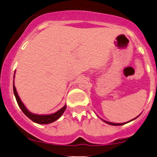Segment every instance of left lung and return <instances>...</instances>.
Here are the masks:
<instances>
[{
  "mask_svg": "<svg viewBox=\"0 0 157 157\" xmlns=\"http://www.w3.org/2000/svg\"><path fill=\"white\" fill-rule=\"evenodd\" d=\"M137 117H135V119H136ZM135 119H133V120H135ZM103 120L104 122H105L106 123H108V124L113 125V126H121V125H124V124H126V123H110V122H107V121H105V120ZM132 120H130V121H132Z\"/></svg>",
  "mask_w": 157,
  "mask_h": 157,
  "instance_id": "8db88e82",
  "label": "left lung"
}]
</instances>
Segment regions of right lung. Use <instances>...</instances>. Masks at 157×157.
Listing matches in <instances>:
<instances>
[{
  "mask_svg": "<svg viewBox=\"0 0 157 157\" xmlns=\"http://www.w3.org/2000/svg\"><path fill=\"white\" fill-rule=\"evenodd\" d=\"M13 92H14L16 101H17L19 108H20L21 110H22L23 113H24L30 119V120H32L33 122L39 123V124H49V123H52V122L56 121V120H57L59 117H61V116L63 114V113L65 112L66 109V105H65L63 108H61L60 110H58V111L56 112V113H52V114H49V115L34 114V113H31L30 111H29V110L25 107L24 104L22 103V101L20 99V98H19V96L18 95V93L16 90V87H15L14 86V80H13Z\"/></svg>",
  "mask_w": 157,
  "mask_h": 157,
  "instance_id": "add662e5",
  "label": "right lung"
}]
</instances>
